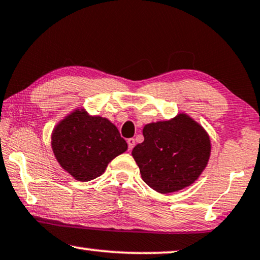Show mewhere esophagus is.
<instances>
[{
	"label": "esophagus",
	"mask_w": 260,
	"mask_h": 260,
	"mask_svg": "<svg viewBox=\"0 0 260 260\" xmlns=\"http://www.w3.org/2000/svg\"><path fill=\"white\" fill-rule=\"evenodd\" d=\"M127 144H128V151H132V149H133V147L135 146V140L133 138L127 139Z\"/></svg>",
	"instance_id": "34e87169"
}]
</instances>
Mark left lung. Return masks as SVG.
Segmentation results:
<instances>
[{"label":"left lung","instance_id":"1","mask_svg":"<svg viewBox=\"0 0 260 260\" xmlns=\"http://www.w3.org/2000/svg\"><path fill=\"white\" fill-rule=\"evenodd\" d=\"M145 140L132 155L141 178L154 191L178 192L188 187L206 168L211 155L210 135L191 116L180 113L173 119L145 125Z\"/></svg>","mask_w":260,"mask_h":260}]
</instances>
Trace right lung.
Masks as SVG:
<instances>
[{
    "label": "right lung",
    "instance_id": "right-lung-1",
    "mask_svg": "<svg viewBox=\"0 0 260 260\" xmlns=\"http://www.w3.org/2000/svg\"><path fill=\"white\" fill-rule=\"evenodd\" d=\"M52 148L66 172L76 180L89 181L127 151V142L108 119L76 108L54 127Z\"/></svg>",
    "mask_w": 260,
    "mask_h": 260
}]
</instances>
